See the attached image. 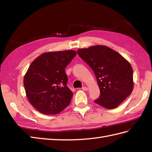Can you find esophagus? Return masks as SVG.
Here are the masks:
<instances>
[{"label":"esophagus","mask_w":152,"mask_h":152,"mask_svg":"<svg viewBox=\"0 0 152 152\" xmlns=\"http://www.w3.org/2000/svg\"><path fill=\"white\" fill-rule=\"evenodd\" d=\"M82 89L83 90V91H88V88H87V87H83V88H82Z\"/></svg>","instance_id":"esophagus-1"}]
</instances>
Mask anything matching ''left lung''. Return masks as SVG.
<instances>
[{
	"label": "left lung",
	"instance_id": "left-lung-1",
	"mask_svg": "<svg viewBox=\"0 0 152 152\" xmlns=\"http://www.w3.org/2000/svg\"><path fill=\"white\" fill-rule=\"evenodd\" d=\"M77 51L97 80L101 94L95 102L107 109L118 107L133 89V71L129 62L117 51L102 45Z\"/></svg>",
	"mask_w": 152,
	"mask_h": 152
}]
</instances>
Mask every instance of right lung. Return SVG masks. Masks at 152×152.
I'll use <instances>...</instances> for the list:
<instances>
[{
	"label": "right lung",
	"instance_id": "1",
	"mask_svg": "<svg viewBox=\"0 0 152 152\" xmlns=\"http://www.w3.org/2000/svg\"><path fill=\"white\" fill-rule=\"evenodd\" d=\"M76 51L46 52L36 58L23 79L28 101L42 114H57L69 105L73 93L66 86L65 68Z\"/></svg>",
	"mask_w": 152,
	"mask_h": 152
}]
</instances>
